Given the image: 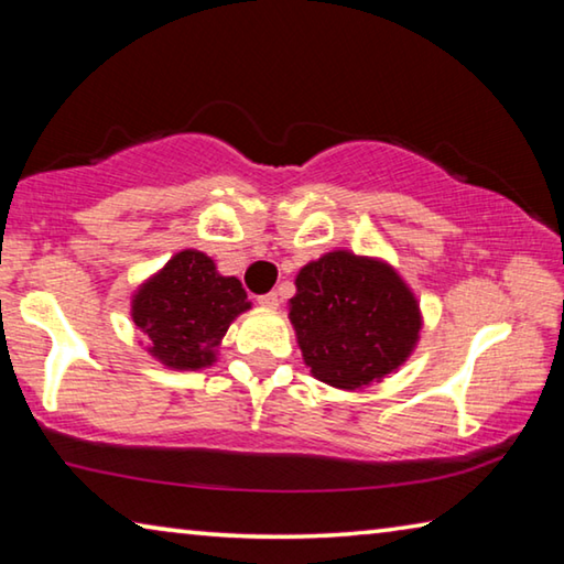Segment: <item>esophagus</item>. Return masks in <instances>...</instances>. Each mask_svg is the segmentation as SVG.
I'll list each match as a JSON object with an SVG mask.
<instances>
[{
    "label": "esophagus",
    "instance_id": "34e87169",
    "mask_svg": "<svg viewBox=\"0 0 564 564\" xmlns=\"http://www.w3.org/2000/svg\"><path fill=\"white\" fill-rule=\"evenodd\" d=\"M259 303L263 305V308H279V303H281V299H279V293H265V295H259Z\"/></svg>",
    "mask_w": 564,
    "mask_h": 564
}]
</instances>
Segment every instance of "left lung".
Wrapping results in <instances>:
<instances>
[{
  "label": "left lung",
  "instance_id": "8db88e82",
  "mask_svg": "<svg viewBox=\"0 0 564 564\" xmlns=\"http://www.w3.org/2000/svg\"><path fill=\"white\" fill-rule=\"evenodd\" d=\"M289 318L305 366L323 383L356 390L383 380L415 348L420 308L378 259L333 251L303 265Z\"/></svg>",
  "mask_w": 564,
  "mask_h": 564
}]
</instances>
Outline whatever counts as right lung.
Listing matches in <instances>:
<instances>
[{"label":"right lung","mask_w":564,"mask_h":564,"mask_svg":"<svg viewBox=\"0 0 564 564\" xmlns=\"http://www.w3.org/2000/svg\"><path fill=\"white\" fill-rule=\"evenodd\" d=\"M251 308L241 281L216 273L202 251H181L131 301V318L156 360L176 370L212 366L231 321Z\"/></svg>","instance_id":"obj_1"}]
</instances>
